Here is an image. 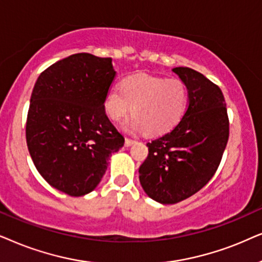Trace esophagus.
Wrapping results in <instances>:
<instances>
[{
  "instance_id": "esophagus-1",
  "label": "esophagus",
  "mask_w": 262,
  "mask_h": 262,
  "mask_svg": "<svg viewBox=\"0 0 262 262\" xmlns=\"http://www.w3.org/2000/svg\"><path fill=\"white\" fill-rule=\"evenodd\" d=\"M135 142H137V140H134V139H129V138H127L125 139V146H127V147H129V146H132V145H134Z\"/></svg>"
}]
</instances>
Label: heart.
<instances>
[{
  "label": "heart",
  "instance_id": "heart-1",
  "mask_svg": "<svg viewBox=\"0 0 262 262\" xmlns=\"http://www.w3.org/2000/svg\"><path fill=\"white\" fill-rule=\"evenodd\" d=\"M188 100V89L182 80L135 74L125 78L121 89L110 87L104 109L111 120L117 122L133 111V120L127 125L129 132L146 130L149 135H159L179 123L187 110Z\"/></svg>",
  "mask_w": 262,
  "mask_h": 262
}]
</instances>
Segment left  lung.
I'll list each match as a JSON object with an SVG mask.
<instances>
[{
    "mask_svg": "<svg viewBox=\"0 0 262 262\" xmlns=\"http://www.w3.org/2000/svg\"><path fill=\"white\" fill-rule=\"evenodd\" d=\"M188 89L181 121L147 142L139 169L146 194L160 204H176L198 193L217 171L229 140V116L222 90L191 68L172 69Z\"/></svg>",
    "mask_w": 262,
    "mask_h": 262,
    "instance_id": "left-lung-1",
    "label": "left lung"
}]
</instances>
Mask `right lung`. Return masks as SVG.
<instances>
[{"mask_svg":"<svg viewBox=\"0 0 262 262\" xmlns=\"http://www.w3.org/2000/svg\"><path fill=\"white\" fill-rule=\"evenodd\" d=\"M116 72L110 57L81 52L40 73L31 95L26 142L34 166L71 196L92 191L124 138L104 109Z\"/></svg>","mask_w":262,"mask_h":262,"instance_id":"right-lung-1","label":"right lung"}]
</instances>
